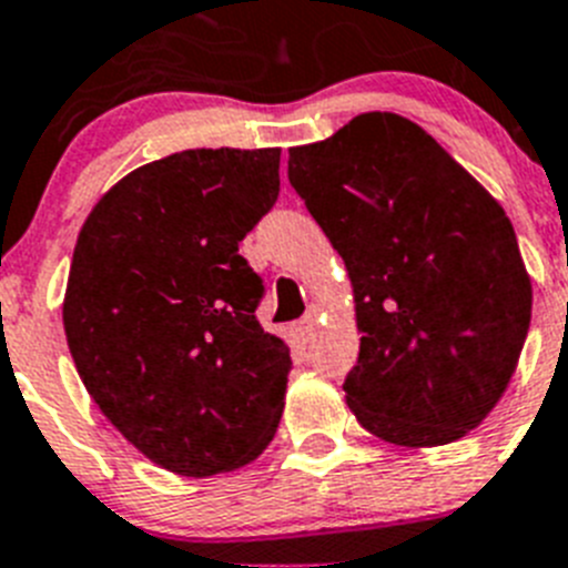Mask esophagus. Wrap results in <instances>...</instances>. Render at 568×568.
<instances>
[{
    "mask_svg": "<svg viewBox=\"0 0 568 568\" xmlns=\"http://www.w3.org/2000/svg\"><path fill=\"white\" fill-rule=\"evenodd\" d=\"M317 320H320V308L317 305H312V308L305 312V317L294 323V337H297L300 343H308L314 334V328H317Z\"/></svg>",
    "mask_w": 568,
    "mask_h": 568,
    "instance_id": "34e87169",
    "label": "esophagus"
}]
</instances>
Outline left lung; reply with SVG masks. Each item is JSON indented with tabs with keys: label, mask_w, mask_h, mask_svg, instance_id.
I'll return each mask as SVG.
<instances>
[{
	"label": "left lung",
	"mask_w": 568,
	"mask_h": 568,
	"mask_svg": "<svg viewBox=\"0 0 568 568\" xmlns=\"http://www.w3.org/2000/svg\"><path fill=\"white\" fill-rule=\"evenodd\" d=\"M288 180L354 285L359 426L394 446L460 440L520 359L531 283L500 202L397 113H359L288 151Z\"/></svg>",
	"instance_id": "1"
}]
</instances>
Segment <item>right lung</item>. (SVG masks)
<instances>
[{"label": "right lung", "instance_id": "add662e5", "mask_svg": "<svg viewBox=\"0 0 568 568\" xmlns=\"http://www.w3.org/2000/svg\"><path fill=\"white\" fill-rule=\"evenodd\" d=\"M280 194V148H194L122 176L79 231L62 323L88 394L148 460L185 477L263 455L288 345L263 332L243 236Z\"/></svg>", "mask_w": 568, "mask_h": 568}]
</instances>
